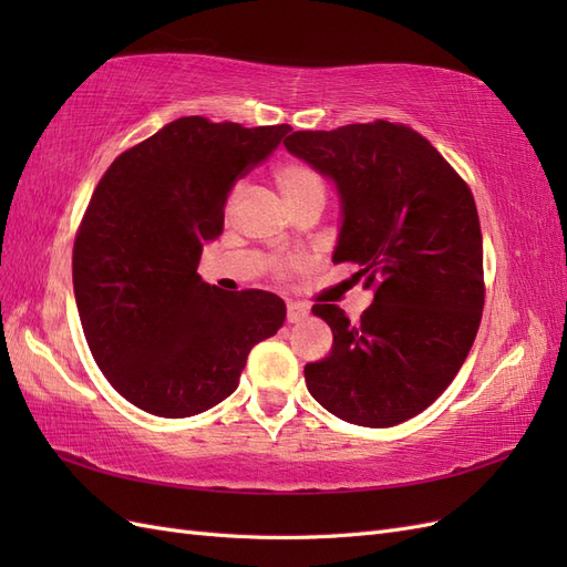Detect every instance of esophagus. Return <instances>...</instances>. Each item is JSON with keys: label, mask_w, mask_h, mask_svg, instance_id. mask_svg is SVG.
Wrapping results in <instances>:
<instances>
[{"label": "esophagus", "mask_w": 567, "mask_h": 567, "mask_svg": "<svg viewBox=\"0 0 567 567\" xmlns=\"http://www.w3.org/2000/svg\"><path fill=\"white\" fill-rule=\"evenodd\" d=\"M307 315H310V310L302 302H288V321L290 323H298V321H305Z\"/></svg>", "instance_id": "obj_1"}]
</instances>
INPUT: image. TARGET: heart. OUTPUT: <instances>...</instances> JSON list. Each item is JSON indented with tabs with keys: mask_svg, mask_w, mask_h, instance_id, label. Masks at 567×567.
Returning <instances> with one entry per match:
<instances>
[{
	"mask_svg": "<svg viewBox=\"0 0 567 567\" xmlns=\"http://www.w3.org/2000/svg\"><path fill=\"white\" fill-rule=\"evenodd\" d=\"M274 182H277L279 192L284 194V198L288 200V205L293 210L300 208L302 203L323 200V196H326V186H323L321 175L312 165H307L302 161H286V163L277 165V169H274ZM236 200H238V192H234L229 198V205H227L229 210L234 208ZM290 267H293L290 262L281 265L284 271H288Z\"/></svg>",
	"mask_w": 567,
	"mask_h": 567,
	"instance_id": "b5f03b06",
	"label": "heart"
}]
</instances>
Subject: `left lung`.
<instances>
[{
	"mask_svg": "<svg viewBox=\"0 0 567 567\" xmlns=\"http://www.w3.org/2000/svg\"><path fill=\"white\" fill-rule=\"evenodd\" d=\"M284 146L333 182V262L359 265L357 281L373 290L357 321L336 305L312 307L331 326L333 348L305 367L307 390L348 423L398 425L454 381L483 317L471 188L431 142L388 120L293 132Z\"/></svg>",
	"mask_w": 567,
	"mask_h": 567,
	"instance_id": "left-lung-1",
	"label": "left lung"
}]
</instances>
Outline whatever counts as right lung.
I'll list each match as a JSON object with an SVG mask.
<instances>
[{
    "label": "right lung",
    "instance_id": "add662e5",
    "mask_svg": "<svg viewBox=\"0 0 567 567\" xmlns=\"http://www.w3.org/2000/svg\"><path fill=\"white\" fill-rule=\"evenodd\" d=\"M288 132L177 117L96 186L73 248L82 331L109 383L153 416H196L227 400L255 342L284 326L279 296L225 293L196 269L234 184Z\"/></svg>",
    "mask_w": 567,
    "mask_h": 567
}]
</instances>
